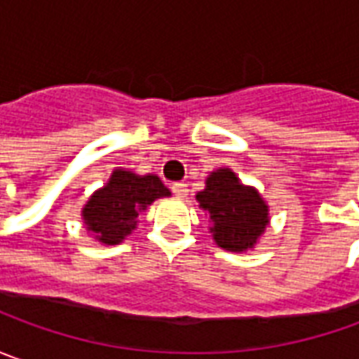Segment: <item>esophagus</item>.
<instances>
[{
	"label": "esophagus",
	"instance_id": "1",
	"mask_svg": "<svg viewBox=\"0 0 359 359\" xmlns=\"http://www.w3.org/2000/svg\"><path fill=\"white\" fill-rule=\"evenodd\" d=\"M173 196H177V198H186L187 196V184L184 182H177V184H173L172 186Z\"/></svg>",
	"mask_w": 359,
	"mask_h": 359
}]
</instances>
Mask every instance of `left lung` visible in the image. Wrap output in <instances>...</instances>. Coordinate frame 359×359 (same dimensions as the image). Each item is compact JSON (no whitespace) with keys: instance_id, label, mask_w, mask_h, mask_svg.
Returning a JSON list of instances; mask_svg holds the SVG:
<instances>
[{"instance_id":"obj_1","label":"left lung","mask_w":359,"mask_h":359,"mask_svg":"<svg viewBox=\"0 0 359 359\" xmlns=\"http://www.w3.org/2000/svg\"><path fill=\"white\" fill-rule=\"evenodd\" d=\"M200 208L210 217V233L226 252H248L269 226V205L262 194L229 168L210 172L205 187L196 194Z\"/></svg>"}]
</instances>
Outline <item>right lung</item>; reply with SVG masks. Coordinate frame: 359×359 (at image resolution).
<instances>
[{
	"label": "right lung",
	"instance_id": "right-lung-1",
	"mask_svg": "<svg viewBox=\"0 0 359 359\" xmlns=\"http://www.w3.org/2000/svg\"><path fill=\"white\" fill-rule=\"evenodd\" d=\"M172 191L156 173H140L116 168L107 184L95 189L81 208V219L93 240L104 245H118L137 228V215L159 198Z\"/></svg>",
	"mask_w": 359,
	"mask_h": 359
}]
</instances>
